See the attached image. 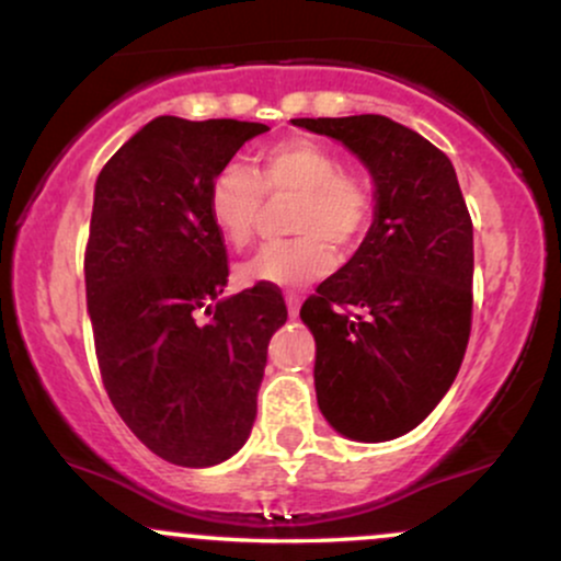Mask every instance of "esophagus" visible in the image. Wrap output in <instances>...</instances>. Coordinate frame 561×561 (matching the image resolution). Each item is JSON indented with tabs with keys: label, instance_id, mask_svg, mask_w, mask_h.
<instances>
[{
	"label": "esophagus",
	"instance_id": "esophagus-1",
	"mask_svg": "<svg viewBox=\"0 0 561 561\" xmlns=\"http://www.w3.org/2000/svg\"><path fill=\"white\" fill-rule=\"evenodd\" d=\"M285 300H287V313H289V319H295L300 313V298L295 293H287L285 295Z\"/></svg>",
	"mask_w": 561,
	"mask_h": 561
}]
</instances>
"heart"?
Returning <instances> with one entry per match:
<instances>
[{"instance_id": "obj_1", "label": "heart", "mask_w": 561, "mask_h": 561, "mask_svg": "<svg viewBox=\"0 0 561 561\" xmlns=\"http://www.w3.org/2000/svg\"><path fill=\"white\" fill-rule=\"evenodd\" d=\"M266 195L295 197L289 229L298 237L266 244L240 266L244 285L302 287L332 272L334 248L362 244L375 221V190L364 173L343 169L321 141L295 137L255 152L253 169L229 163L210 179L208 216L231 248H248L259 231Z\"/></svg>"}]
</instances>
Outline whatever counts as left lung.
<instances>
[{
  "mask_svg": "<svg viewBox=\"0 0 561 561\" xmlns=\"http://www.w3.org/2000/svg\"><path fill=\"white\" fill-rule=\"evenodd\" d=\"M343 141L375 179V221L300 308L317 401L351 440L414 430L454 385L472 330V218L446 152L385 115L293 118Z\"/></svg>",
  "mask_w": 561,
  "mask_h": 561,
  "instance_id": "1",
  "label": "left lung"
}]
</instances>
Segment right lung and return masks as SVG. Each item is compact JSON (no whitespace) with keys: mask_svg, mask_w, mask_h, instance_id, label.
Returning a JSON list of instances; mask_svg holds the SVG:
<instances>
[{"mask_svg":"<svg viewBox=\"0 0 561 561\" xmlns=\"http://www.w3.org/2000/svg\"><path fill=\"white\" fill-rule=\"evenodd\" d=\"M263 131L160 115L96 176L83 255L96 364L128 430L179 467L244 446L268 340L287 321L268 285L221 298L227 248L208 216L210 179Z\"/></svg>","mask_w":561,"mask_h":561,"instance_id":"obj_1","label":"right lung"}]
</instances>
